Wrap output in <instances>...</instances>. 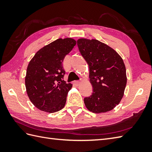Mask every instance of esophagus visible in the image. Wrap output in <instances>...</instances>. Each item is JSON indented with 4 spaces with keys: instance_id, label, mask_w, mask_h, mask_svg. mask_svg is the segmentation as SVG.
Instances as JSON below:
<instances>
[{
    "instance_id": "34e87169",
    "label": "esophagus",
    "mask_w": 152,
    "mask_h": 152,
    "mask_svg": "<svg viewBox=\"0 0 152 152\" xmlns=\"http://www.w3.org/2000/svg\"><path fill=\"white\" fill-rule=\"evenodd\" d=\"M80 83H81V82H80V81H74L73 83H74V84L76 86H78L80 84Z\"/></svg>"
}]
</instances>
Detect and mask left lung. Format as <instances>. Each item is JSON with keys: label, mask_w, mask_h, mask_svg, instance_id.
Instances as JSON below:
<instances>
[{"label": "left lung", "mask_w": 152, "mask_h": 152, "mask_svg": "<svg viewBox=\"0 0 152 152\" xmlns=\"http://www.w3.org/2000/svg\"><path fill=\"white\" fill-rule=\"evenodd\" d=\"M77 44L89 65L93 87L91 95L83 100L86 108L93 113L112 110L121 101L127 84L124 61L114 49L97 40L80 38Z\"/></svg>", "instance_id": "obj_1"}]
</instances>
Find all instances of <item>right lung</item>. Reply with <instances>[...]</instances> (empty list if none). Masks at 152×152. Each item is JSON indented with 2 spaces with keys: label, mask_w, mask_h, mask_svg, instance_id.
I'll list each match as a JSON object with an SVG mask.
<instances>
[{
  "label": "right lung",
  "mask_w": 152,
  "mask_h": 152,
  "mask_svg": "<svg viewBox=\"0 0 152 152\" xmlns=\"http://www.w3.org/2000/svg\"><path fill=\"white\" fill-rule=\"evenodd\" d=\"M76 44L72 38H59L38 50L28 63L25 76L27 93L40 110L53 113L65 105L72 85L63 80V62Z\"/></svg>",
  "instance_id": "obj_1"
}]
</instances>
